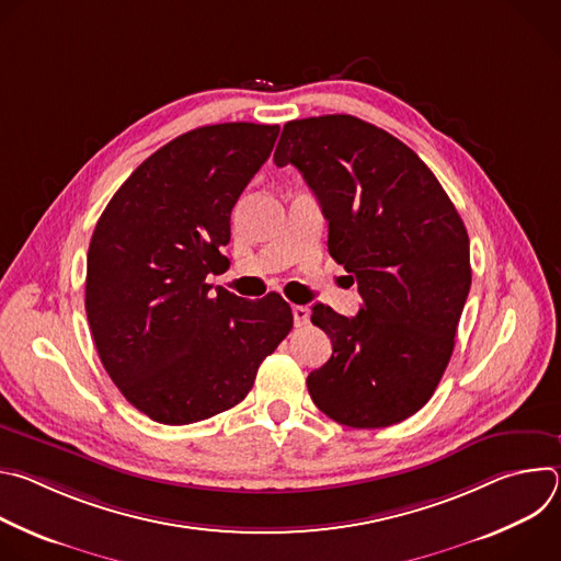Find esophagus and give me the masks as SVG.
I'll return each instance as SVG.
<instances>
[{
	"label": "esophagus",
	"instance_id": "34e87169",
	"mask_svg": "<svg viewBox=\"0 0 561 561\" xmlns=\"http://www.w3.org/2000/svg\"><path fill=\"white\" fill-rule=\"evenodd\" d=\"M308 317H310V312H308V308H306V306H293V319H295V327H304V324H308Z\"/></svg>",
	"mask_w": 561,
	"mask_h": 561
}]
</instances>
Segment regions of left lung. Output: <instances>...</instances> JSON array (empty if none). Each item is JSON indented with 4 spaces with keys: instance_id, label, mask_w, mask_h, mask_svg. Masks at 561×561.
<instances>
[{
    "instance_id": "1",
    "label": "left lung",
    "mask_w": 561,
    "mask_h": 561,
    "mask_svg": "<svg viewBox=\"0 0 561 561\" xmlns=\"http://www.w3.org/2000/svg\"><path fill=\"white\" fill-rule=\"evenodd\" d=\"M275 164H293L322 204L329 253L357 282L355 317L312 306L333 342L308 375L314 407L353 428H381L433 397L470 290L466 226L422 159L353 115L284 124Z\"/></svg>"
}]
</instances>
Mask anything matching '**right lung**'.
I'll list each match as a JSON object with an SVG mask.
<instances>
[{
  "mask_svg": "<svg viewBox=\"0 0 561 561\" xmlns=\"http://www.w3.org/2000/svg\"><path fill=\"white\" fill-rule=\"evenodd\" d=\"M279 126L188 130L119 186L89 247L87 314L100 359L152 422L182 426L242 402L293 329L279 295L247 301L206 275L228 262L230 210L268 159Z\"/></svg>",
  "mask_w": 561,
  "mask_h": 561,
  "instance_id": "obj_1",
  "label": "right lung"
}]
</instances>
